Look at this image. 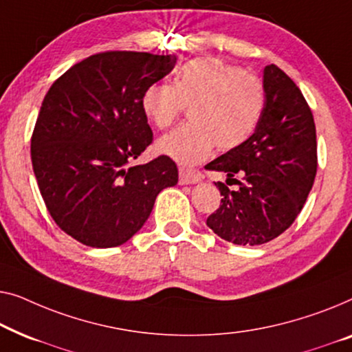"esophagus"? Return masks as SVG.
I'll use <instances>...</instances> for the list:
<instances>
[{"mask_svg":"<svg viewBox=\"0 0 352 352\" xmlns=\"http://www.w3.org/2000/svg\"><path fill=\"white\" fill-rule=\"evenodd\" d=\"M202 180V174L199 170L186 169V167H180V183L182 185H195Z\"/></svg>","mask_w":352,"mask_h":352,"instance_id":"34e87169","label":"esophagus"}]
</instances>
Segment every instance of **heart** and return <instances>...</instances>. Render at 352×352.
I'll return each instance as SVG.
<instances>
[{
	"label": "heart",
	"mask_w": 352,
	"mask_h": 352,
	"mask_svg": "<svg viewBox=\"0 0 352 352\" xmlns=\"http://www.w3.org/2000/svg\"><path fill=\"white\" fill-rule=\"evenodd\" d=\"M188 107L190 122L156 143V150L182 166L204 161L217 145L231 150L244 143L265 110L263 82L254 73L215 57H201L178 68L174 84L153 82L142 96V110L157 129L174 124Z\"/></svg>",
	"instance_id": "b5f03b06"
}]
</instances>
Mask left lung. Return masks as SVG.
Wrapping results in <instances>:
<instances>
[{
    "label": "left lung",
    "mask_w": 352,
    "mask_h": 352,
    "mask_svg": "<svg viewBox=\"0 0 352 352\" xmlns=\"http://www.w3.org/2000/svg\"><path fill=\"white\" fill-rule=\"evenodd\" d=\"M263 87L265 110L255 132L206 166L239 185L232 191L215 183L223 197L207 219L217 236L237 245H260L282 234L303 209L318 170L314 118L298 86L268 65Z\"/></svg>",
    "instance_id": "left-lung-1"
}]
</instances>
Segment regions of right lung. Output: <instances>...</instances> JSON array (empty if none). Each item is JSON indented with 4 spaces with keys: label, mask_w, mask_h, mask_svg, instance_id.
<instances>
[{
    "label": "right lung",
    "mask_w": 352,
    "mask_h": 352,
    "mask_svg": "<svg viewBox=\"0 0 352 352\" xmlns=\"http://www.w3.org/2000/svg\"><path fill=\"white\" fill-rule=\"evenodd\" d=\"M175 56L111 51L84 58L52 84L32 135V164L49 214L84 245L124 244L156 196L178 182L160 156L129 167L153 142L142 96L174 70Z\"/></svg>",
    "instance_id": "add662e5"
}]
</instances>
